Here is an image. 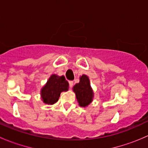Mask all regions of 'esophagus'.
Returning a JSON list of instances; mask_svg holds the SVG:
<instances>
[{"instance_id":"1","label":"esophagus","mask_w":148,"mask_h":148,"mask_svg":"<svg viewBox=\"0 0 148 148\" xmlns=\"http://www.w3.org/2000/svg\"><path fill=\"white\" fill-rule=\"evenodd\" d=\"M69 84L70 87H72L73 85H74V82H73V81H69Z\"/></svg>"}]
</instances>
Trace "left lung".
Here are the masks:
<instances>
[{
	"label": "left lung",
	"instance_id": "1",
	"mask_svg": "<svg viewBox=\"0 0 148 148\" xmlns=\"http://www.w3.org/2000/svg\"><path fill=\"white\" fill-rule=\"evenodd\" d=\"M73 91L76 94V97L80 107H86L93 100V90L91 87L89 77L85 74L79 77V82L74 85Z\"/></svg>",
	"mask_w": 148,
	"mask_h": 148
}]
</instances>
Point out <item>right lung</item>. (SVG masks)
Masks as SVG:
<instances>
[{
	"label": "right lung",
	"mask_w": 148,
	"mask_h": 148,
	"mask_svg": "<svg viewBox=\"0 0 148 148\" xmlns=\"http://www.w3.org/2000/svg\"><path fill=\"white\" fill-rule=\"evenodd\" d=\"M69 90V83L64 76L52 74L41 89V97L43 102L47 104H53L59 100L61 93Z\"/></svg>",
	"instance_id": "1"
}]
</instances>
